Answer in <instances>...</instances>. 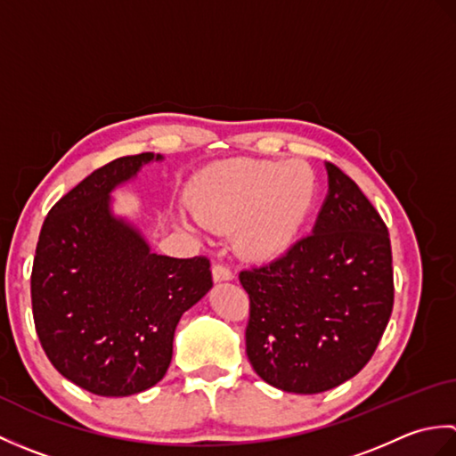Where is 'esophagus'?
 Returning <instances> with one entry per match:
<instances>
[{
	"mask_svg": "<svg viewBox=\"0 0 456 456\" xmlns=\"http://www.w3.org/2000/svg\"><path fill=\"white\" fill-rule=\"evenodd\" d=\"M211 276H213V282H229L233 274H231V270L223 265H213L211 268Z\"/></svg>",
	"mask_w": 456,
	"mask_h": 456,
	"instance_id": "obj_1",
	"label": "esophagus"
}]
</instances>
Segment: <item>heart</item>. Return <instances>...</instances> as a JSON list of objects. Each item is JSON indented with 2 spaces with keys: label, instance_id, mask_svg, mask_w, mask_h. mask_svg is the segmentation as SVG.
Returning a JSON list of instances; mask_svg holds the SVG:
<instances>
[{
  "label": "heart",
  "instance_id": "heart-1",
  "mask_svg": "<svg viewBox=\"0 0 456 456\" xmlns=\"http://www.w3.org/2000/svg\"><path fill=\"white\" fill-rule=\"evenodd\" d=\"M317 176L305 162H227L201 174L191 198L196 219L213 231H233L240 255L276 258L296 243L317 200ZM183 227L196 225L180 213Z\"/></svg>",
  "mask_w": 456,
  "mask_h": 456
}]
</instances>
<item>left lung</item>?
<instances>
[{"instance_id":"1","label":"left lung","mask_w":456,"mask_h":456,"mask_svg":"<svg viewBox=\"0 0 456 456\" xmlns=\"http://www.w3.org/2000/svg\"><path fill=\"white\" fill-rule=\"evenodd\" d=\"M312 235L239 274L250 297L247 356L278 390L319 394L370 361L394 305L388 229L356 183L325 162Z\"/></svg>"}]
</instances>
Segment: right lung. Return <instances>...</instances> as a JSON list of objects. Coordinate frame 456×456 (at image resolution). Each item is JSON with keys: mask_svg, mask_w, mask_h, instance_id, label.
<instances>
[{"mask_svg": "<svg viewBox=\"0 0 456 456\" xmlns=\"http://www.w3.org/2000/svg\"><path fill=\"white\" fill-rule=\"evenodd\" d=\"M162 154L121 157L92 172L48 211L31 274L37 335L48 361L95 395L152 388L172 361L183 312L213 282L209 260L152 253L113 191Z\"/></svg>", "mask_w": 456, "mask_h": 456, "instance_id": "add662e5", "label": "right lung"}]
</instances>
